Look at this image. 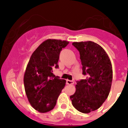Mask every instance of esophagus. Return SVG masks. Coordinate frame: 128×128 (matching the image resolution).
<instances>
[{
    "label": "esophagus",
    "instance_id": "obj_1",
    "mask_svg": "<svg viewBox=\"0 0 128 128\" xmlns=\"http://www.w3.org/2000/svg\"><path fill=\"white\" fill-rule=\"evenodd\" d=\"M74 81H72V80H66V84H68V85H72V84H74Z\"/></svg>",
    "mask_w": 128,
    "mask_h": 128
}]
</instances>
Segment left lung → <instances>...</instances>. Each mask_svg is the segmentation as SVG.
<instances>
[{"mask_svg": "<svg viewBox=\"0 0 128 128\" xmlns=\"http://www.w3.org/2000/svg\"><path fill=\"white\" fill-rule=\"evenodd\" d=\"M72 45L80 52L82 74L86 78L76 82V92L70 98L77 110L88 114L98 109L109 95L113 77L112 63L99 44L86 41Z\"/></svg>", "mask_w": 128, "mask_h": 128, "instance_id": "8db88e82", "label": "left lung"}]
</instances>
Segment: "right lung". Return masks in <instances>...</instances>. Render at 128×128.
I'll return each mask as SVG.
<instances>
[{
    "instance_id": "add662e5",
    "label": "right lung",
    "mask_w": 128,
    "mask_h": 128,
    "mask_svg": "<svg viewBox=\"0 0 128 128\" xmlns=\"http://www.w3.org/2000/svg\"><path fill=\"white\" fill-rule=\"evenodd\" d=\"M69 42L56 39L44 41L35 50L24 75L26 94L30 105L39 112L52 110L66 85V80L52 73L58 68L60 51Z\"/></svg>"
}]
</instances>
